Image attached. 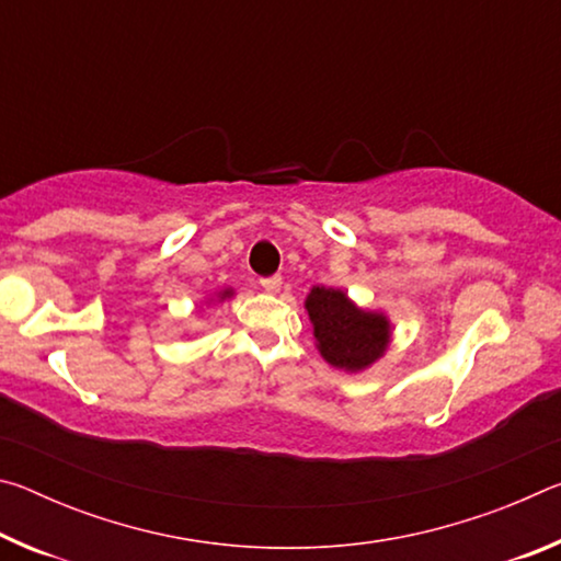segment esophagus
<instances>
[{"label":"esophagus","instance_id":"esophagus-1","mask_svg":"<svg viewBox=\"0 0 561 561\" xmlns=\"http://www.w3.org/2000/svg\"><path fill=\"white\" fill-rule=\"evenodd\" d=\"M260 284H262L264 291L274 294V291H279V287H282V277H279V274H274V277H262Z\"/></svg>","mask_w":561,"mask_h":561}]
</instances>
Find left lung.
Returning <instances> with one entry per match:
<instances>
[{
    "mask_svg": "<svg viewBox=\"0 0 561 561\" xmlns=\"http://www.w3.org/2000/svg\"><path fill=\"white\" fill-rule=\"evenodd\" d=\"M307 311L321 356L331 366L360 371L386 351L388 321L356 309L344 291L314 287L307 299Z\"/></svg>",
    "mask_w": 561,
    "mask_h": 561,
    "instance_id": "1",
    "label": "left lung"
}]
</instances>
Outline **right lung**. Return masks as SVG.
<instances>
[{
	"instance_id": "obj_1",
	"label": "right lung",
	"mask_w": 561,
	"mask_h": 561,
	"mask_svg": "<svg viewBox=\"0 0 561 561\" xmlns=\"http://www.w3.org/2000/svg\"><path fill=\"white\" fill-rule=\"evenodd\" d=\"M227 294H230V291H225V294H222V297H227Z\"/></svg>"
}]
</instances>
